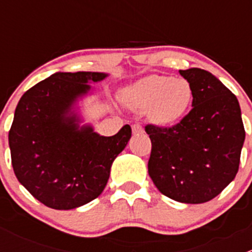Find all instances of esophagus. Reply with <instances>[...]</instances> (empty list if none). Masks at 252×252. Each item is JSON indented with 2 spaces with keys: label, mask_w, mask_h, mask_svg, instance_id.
I'll return each instance as SVG.
<instances>
[{
  "label": "esophagus",
  "mask_w": 252,
  "mask_h": 252,
  "mask_svg": "<svg viewBox=\"0 0 252 252\" xmlns=\"http://www.w3.org/2000/svg\"><path fill=\"white\" fill-rule=\"evenodd\" d=\"M131 129H133L134 134H142V133H144V128H142L140 124H134V126H131Z\"/></svg>",
  "instance_id": "obj_1"
}]
</instances>
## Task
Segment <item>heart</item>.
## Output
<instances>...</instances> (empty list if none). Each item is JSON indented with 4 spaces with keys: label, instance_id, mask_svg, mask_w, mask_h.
I'll return each instance as SVG.
<instances>
[{
    "label": "heart",
    "instance_id": "b5f03b06",
    "mask_svg": "<svg viewBox=\"0 0 252 252\" xmlns=\"http://www.w3.org/2000/svg\"><path fill=\"white\" fill-rule=\"evenodd\" d=\"M192 95L188 79L154 74L124 89L123 100L131 110L149 111L150 119L157 126H168L185 116Z\"/></svg>",
    "mask_w": 252,
    "mask_h": 252
}]
</instances>
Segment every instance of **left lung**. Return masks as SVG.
<instances>
[{"label":"left lung","mask_w":252,"mask_h":252,"mask_svg":"<svg viewBox=\"0 0 252 252\" xmlns=\"http://www.w3.org/2000/svg\"><path fill=\"white\" fill-rule=\"evenodd\" d=\"M179 73L192 86V110L171 128L145 126L152 144L147 168L167 197L202 204L235 178L245 129L238 98L220 79L200 68Z\"/></svg>","instance_id":"1"}]
</instances>
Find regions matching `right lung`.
<instances>
[{
    "label": "right lung",
    "mask_w": 252,
    "mask_h": 252,
    "mask_svg": "<svg viewBox=\"0 0 252 252\" xmlns=\"http://www.w3.org/2000/svg\"><path fill=\"white\" fill-rule=\"evenodd\" d=\"M108 74L58 72L27 91L8 134L12 166L20 184L55 210L93 201L105 189L111 166L131 136L130 126L102 136L80 126L77 103Z\"/></svg>",
    "instance_id": "obj_1"
}]
</instances>
